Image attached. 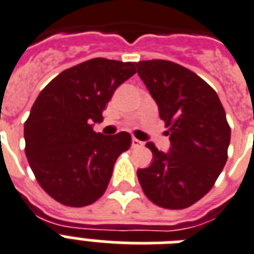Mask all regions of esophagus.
<instances>
[{"label":"esophagus","instance_id":"1","mask_svg":"<svg viewBox=\"0 0 254 254\" xmlns=\"http://www.w3.org/2000/svg\"><path fill=\"white\" fill-rule=\"evenodd\" d=\"M143 146V142L139 141V139H137V138H133L131 139V147H142Z\"/></svg>","mask_w":254,"mask_h":254}]
</instances>
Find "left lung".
Segmentation results:
<instances>
[{
  "label": "left lung",
  "instance_id": "left-lung-1",
  "mask_svg": "<svg viewBox=\"0 0 254 254\" xmlns=\"http://www.w3.org/2000/svg\"><path fill=\"white\" fill-rule=\"evenodd\" d=\"M137 73L170 127V151L152 142V163L137 171L146 197L164 209H185L213 188L227 162L231 129L213 88L179 64L150 60Z\"/></svg>",
  "mask_w": 254,
  "mask_h": 254
}]
</instances>
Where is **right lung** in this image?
<instances>
[{
    "label": "right lung",
    "mask_w": 254,
    "mask_h": 254,
    "mask_svg": "<svg viewBox=\"0 0 254 254\" xmlns=\"http://www.w3.org/2000/svg\"><path fill=\"white\" fill-rule=\"evenodd\" d=\"M135 71L133 63L88 60L60 73L35 100L24 123V151L40 187L60 203L82 207L106 191L131 137L127 131L103 135L92 127Z\"/></svg>",
    "instance_id": "1"
}]
</instances>
